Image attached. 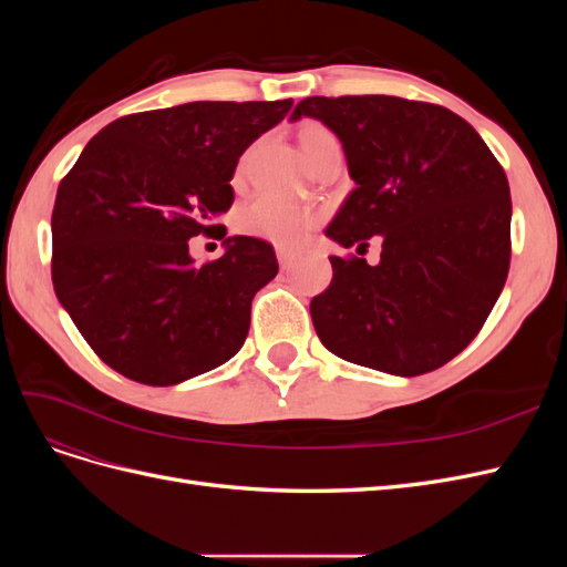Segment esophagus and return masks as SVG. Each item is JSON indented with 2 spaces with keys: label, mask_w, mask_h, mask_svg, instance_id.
Returning <instances> with one entry per match:
<instances>
[{
  "label": "esophagus",
  "mask_w": 567,
  "mask_h": 567,
  "mask_svg": "<svg viewBox=\"0 0 567 567\" xmlns=\"http://www.w3.org/2000/svg\"><path fill=\"white\" fill-rule=\"evenodd\" d=\"M277 257H279V265H281V269H290L296 265V255L293 252H288V250H284V248H279L277 250Z\"/></svg>",
  "instance_id": "obj_1"
}]
</instances>
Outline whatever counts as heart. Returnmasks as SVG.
Returning <instances> with one entry per match:
<instances>
[{
	"mask_svg": "<svg viewBox=\"0 0 567 567\" xmlns=\"http://www.w3.org/2000/svg\"><path fill=\"white\" fill-rule=\"evenodd\" d=\"M329 142H336V136L321 125L305 127L300 134V146L305 156H310L312 151ZM315 219L317 215L296 200L262 194L252 198L238 213V229L244 234L265 238V241H271L281 248H296L305 241L307 231L315 227Z\"/></svg>",
	"mask_w": 567,
	"mask_h": 567,
	"instance_id": "obj_1",
	"label": "heart"
}]
</instances>
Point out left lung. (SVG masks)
Masks as SVG:
<instances>
[{"label": "left lung", "instance_id": "left-lung-1", "mask_svg": "<svg viewBox=\"0 0 567 567\" xmlns=\"http://www.w3.org/2000/svg\"><path fill=\"white\" fill-rule=\"evenodd\" d=\"M342 144L354 188L326 227L342 248L381 236V262L331 255V286L312 298L326 350L383 373L421 375L483 329L511 262V192L466 120L400 96H310Z\"/></svg>", "mask_w": 567, "mask_h": 567}]
</instances>
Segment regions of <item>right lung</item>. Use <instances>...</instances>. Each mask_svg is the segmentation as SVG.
<instances>
[{
  "mask_svg": "<svg viewBox=\"0 0 567 567\" xmlns=\"http://www.w3.org/2000/svg\"><path fill=\"white\" fill-rule=\"evenodd\" d=\"M290 106L194 101L120 117L84 146L51 215V279L113 371L177 385L244 348L252 298L279 271L274 248L221 236L225 255L198 267L188 238L219 229L238 158Z\"/></svg>",
  "mask_w": 567,
  "mask_h": 567,
  "instance_id": "obj_1",
  "label": "right lung"
}]
</instances>
